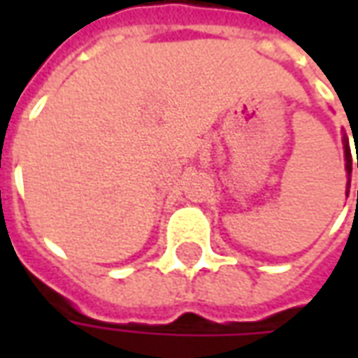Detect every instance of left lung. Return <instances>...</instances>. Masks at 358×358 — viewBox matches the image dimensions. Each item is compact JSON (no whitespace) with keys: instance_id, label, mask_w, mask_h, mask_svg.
I'll use <instances>...</instances> for the list:
<instances>
[{"instance_id":"8db88e82","label":"left lung","mask_w":358,"mask_h":358,"mask_svg":"<svg viewBox=\"0 0 358 358\" xmlns=\"http://www.w3.org/2000/svg\"><path fill=\"white\" fill-rule=\"evenodd\" d=\"M343 149H345L347 176H351V148H349V138H347V136H343ZM357 169H358V151H357ZM349 182H351V178H347V192H349ZM357 195H358V192H357Z\"/></svg>"}]
</instances>
